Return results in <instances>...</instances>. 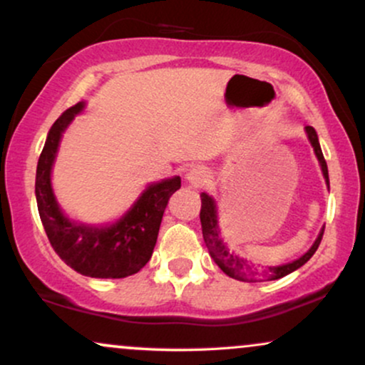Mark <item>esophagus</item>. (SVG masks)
Returning <instances> with one entry per match:
<instances>
[{"instance_id": "34e87169", "label": "esophagus", "mask_w": 365, "mask_h": 365, "mask_svg": "<svg viewBox=\"0 0 365 365\" xmlns=\"http://www.w3.org/2000/svg\"><path fill=\"white\" fill-rule=\"evenodd\" d=\"M187 182L190 183L192 187H202L206 185L209 180V171L204 166H194V168L188 170V173L185 175Z\"/></svg>"}]
</instances>
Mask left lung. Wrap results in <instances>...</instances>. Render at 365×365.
Instances as JSON below:
<instances>
[{
    "instance_id": "left-lung-1",
    "label": "left lung",
    "mask_w": 365,
    "mask_h": 365,
    "mask_svg": "<svg viewBox=\"0 0 365 365\" xmlns=\"http://www.w3.org/2000/svg\"><path fill=\"white\" fill-rule=\"evenodd\" d=\"M305 132H307L309 140H311L314 153H316L317 159H319L322 175H324V180L329 188L328 165H326L324 156H322V150H321L319 140H317L316 130L312 127H305ZM200 200H202V206H200V225H202V237H204V242H206L209 254H211V257L215 259V262L221 267V271H223L225 274H228L230 278L238 279V282H249V283L271 282V279L283 278V276L293 273V271L299 269L300 266H304V264L312 257L314 252L317 250V247L321 244L322 233H324V228H322L311 249H309L302 257L297 259V261L283 264V266H269V267H264V269H257L254 264H249L247 259H242L240 255H237L235 252H230L228 247L225 245L223 238L220 237V228H217L215 199L202 192V194H200Z\"/></svg>"
}]
</instances>
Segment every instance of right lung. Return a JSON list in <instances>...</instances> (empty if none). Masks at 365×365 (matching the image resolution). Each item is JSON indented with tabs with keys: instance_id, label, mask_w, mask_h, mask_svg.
I'll use <instances>...</instances> for the list:
<instances>
[{
	"instance_id": "1",
	"label": "right lung",
	"mask_w": 365,
	"mask_h": 365,
	"mask_svg": "<svg viewBox=\"0 0 365 365\" xmlns=\"http://www.w3.org/2000/svg\"><path fill=\"white\" fill-rule=\"evenodd\" d=\"M82 110L83 103L68 108L49 130L36 171L37 209L49 244L72 269L91 278H127L139 273L153 255L163 212L182 180L173 177L149 185L111 226L98 228L70 221L54 199L51 168L61 133Z\"/></svg>"
}]
</instances>
